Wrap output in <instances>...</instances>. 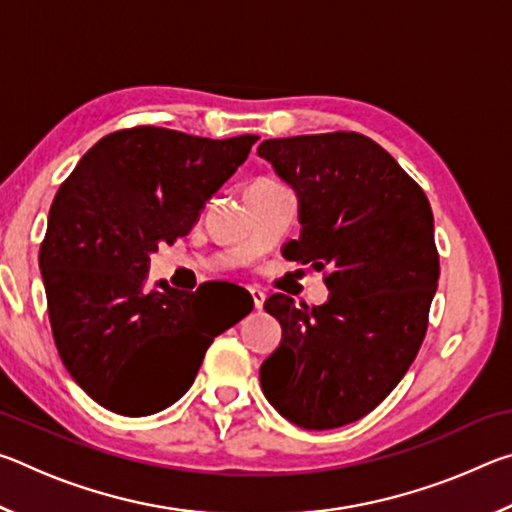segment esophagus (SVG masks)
I'll list each match as a JSON object with an SVG mask.
<instances>
[{
    "label": "esophagus",
    "mask_w": 512,
    "mask_h": 512,
    "mask_svg": "<svg viewBox=\"0 0 512 512\" xmlns=\"http://www.w3.org/2000/svg\"><path fill=\"white\" fill-rule=\"evenodd\" d=\"M250 296H253V302H255V309H262L264 307V300H266V293L259 289V287H250Z\"/></svg>",
    "instance_id": "1"
}]
</instances>
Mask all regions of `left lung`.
<instances>
[{
  "label": "left lung",
  "instance_id": "8db88e82",
  "mask_svg": "<svg viewBox=\"0 0 512 512\" xmlns=\"http://www.w3.org/2000/svg\"><path fill=\"white\" fill-rule=\"evenodd\" d=\"M259 158L300 198L291 262L325 271L329 300H266L282 343L259 379L277 413L302 429L368 415L400 384L429 325L440 262L427 194L388 151L352 131L259 144Z\"/></svg>",
  "mask_w": 512,
  "mask_h": 512
}]
</instances>
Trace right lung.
<instances>
[{"label":"right lung","mask_w":512,"mask_h":512,"mask_svg":"<svg viewBox=\"0 0 512 512\" xmlns=\"http://www.w3.org/2000/svg\"><path fill=\"white\" fill-rule=\"evenodd\" d=\"M257 140L121 128L60 185L38 259L49 323L67 372L103 409L128 418L167 409L192 386L214 336L253 311V298L214 309L205 284L146 291L144 280L149 255L189 235Z\"/></svg>","instance_id":"add662e5"}]
</instances>
